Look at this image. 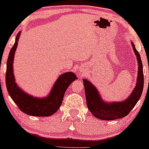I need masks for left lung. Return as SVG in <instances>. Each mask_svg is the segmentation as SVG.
Listing matches in <instances>:
<instances>
[{
	"instance_id": "1",
	"label": "left lung",
	"mask_w": 149,
	"mask_h": 149,
	"mask_svg": "<svg viewBox=\"0 0 149 149\" xmlns=\"http://www.w3.org/2000/svg\"><path fill=\"white\" fill-rule=\"evenodd\" d=\"M133 49L137 58L138 76L136 86L129 96L120 102H108L102 100L96 87L87 79H83L87 108L93 116L100 120H113L126 116L140 99L143 89V64L140 54L131 41Z\"/></svg>"
}]
</instances>
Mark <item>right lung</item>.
Segmentation results:
<instances>
[{
	"mask_svg": "<svg viewBox=\"0 0 149 149\" xmlns=\"http://www.w3.org/2000/svg\"><path fill=\"white\" fill-rule=\"evenodd\" d=\"M21 31L16 36V41L9 53L6 67V84L8 93L18 108L26 114L32 116H50L56 113L63 100L64 93L70 84L77 79L72 72L62 74L57 78L48 95L44 97H33L18 87L13 74V59L17 48Z\"/></svg>",
	"mask_w": 149,
	"mask_h": 149,
	"instance_id": "right-lung-1",
	"label": "right lung"
}]
</instances>
